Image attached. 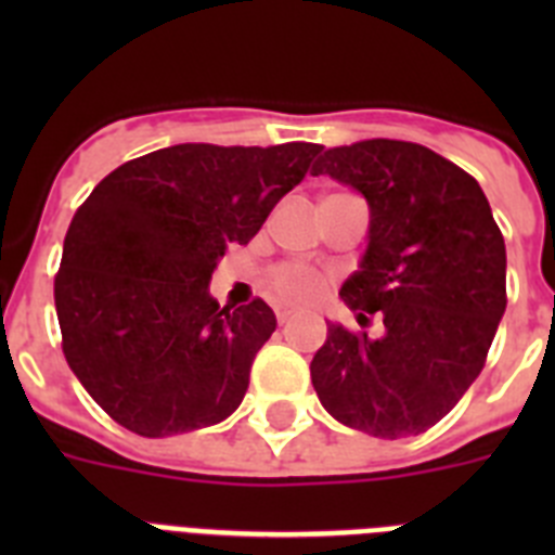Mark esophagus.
I'll return each instance as SVG.
<instances>
[{
	"label": "esophagus",
	"instance_id": "esophagus-1",
	"mask_svg": "<svg viewBox=\"0 0 555 555\" xmlns=\"http://www.w3.org/2000/svg\"><path fill=\"white\" fill-rule=\"evenodd\" d=\"M274 317H278V322H281V325H286V322L294 317V311H292V308L281 306V308H274Z\"/></svg>",
	"mask_w": 555,
	"mask_h": 555
}]
</instances>
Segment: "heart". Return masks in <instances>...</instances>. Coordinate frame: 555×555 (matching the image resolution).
Segmentation results:
<instances>
[{"label":"heart","instance_id":"obj_1","mask_svg":"<svg viewBox=\"0 0 555 555\" xmlns=\"http://www.w3.org/2000/svg\"><path fill=\"white\" fill-rule=\"evenodd\" d=\"M325 288V281L320 274L311 272L300 263H286L272 274V292L278 294V300L292 302V306H306L313 302Z\"/></svg>","mask_w":555,"mask_h":555}]
</instances>
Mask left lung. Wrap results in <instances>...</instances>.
I'll return each instance as SVG.
<instances>
[{"label": "left lung", "instance_id": "8db88e82", "mask_svg": "<svg viewBox=\"0 0 555 555\" xmlns=\"http://www.w3.org/2000/svg\"><path fill=\"white\" fill-rule=\"evenodd\" d=\"M311 175L364 194L370 244L338 294L361 325L384 317L380 338L327 322L313 389L347 428L380 439L425 434L480 375L506 311V244L487 194L411 141L333 146Z\"/></svg>", "mask_w": 555, "mask_h": 555}]
</instances>
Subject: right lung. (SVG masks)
<instances>
[{
	"label": "right lung",
	"mask_w": 555,
	"mask_h": 555,
	"mask_svg": "<svg viewBox=\"0 0 555 555\" xmlns=\"http://www.w3.org/2000/svg\"><path fill=\"white\" fill-rule=\"evenodd\" d=\"M320 150L175 144L113 169L77 208L55 274L63 356L121 428L164 439L242 405L278 320L261 297L219 308L210 274Z\"/></svg>",
	"instance_id": "right-lung-1"
}]
</instances>
